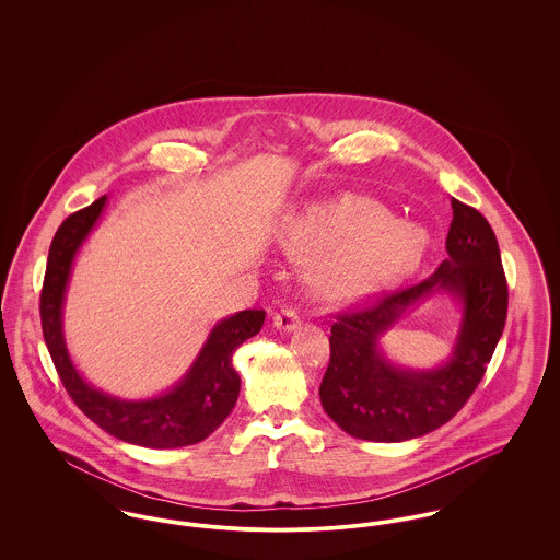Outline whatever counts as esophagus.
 I'll return each mask as SVG.
<instances>
[{"instance_id":"esophagus-1","label":"esophagus","mask_w":560,"mask_h":560,"mask_svg":"<svg viewBox=\"0 0 560 560\" xmlns=\"http://www.w3.org/2000/svg\"><path fill=\"white\" fill-rule=\"evenodd\" d=\"M275 327L277 329H283V331H293L298 325H300V317L293 308H283L279 315H275Z\"/></svg>"}]
</instances>
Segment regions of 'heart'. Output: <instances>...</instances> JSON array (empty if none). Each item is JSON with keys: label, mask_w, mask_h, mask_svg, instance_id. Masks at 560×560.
<instances>
[{"label": "heart", "mask_w": 560, "mask_h": 560, "mask_svg": "<svg viewBox=\"0 0 560 560\" xmlns=\"http://www.w3.org/2000/svg\"><path fill=\"white\" fill-rule=\"evenodd\" d=\"M283 252L306 262V283L323 302H354L397 283L427 254V233L361 195L292 218Z\"/></svg>", "instance_id": "1"}]
</instances>
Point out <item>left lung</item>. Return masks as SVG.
Returning a JSON list of instances; mask_svg holds the SVG:
<instances>
[{"label": "left lung", "instance_id": "8db88e82", "mask_svg": "<svg viewBox=\"0 0 560 560\" xmlns=\"http://www.w3.org/2000/svg\"><path fill=\"white\" fill-rule=\"evenodd\" d=\"M452 208L441 267L422 283L350 308L331 325L320 405L354 439L397 443L447 424L479 386L502 338L508 283L495 233L479 210L453 197ZM439 289L463 302L451 361L427 373L393 366L376 348L378 336L409 305Z\"/></svg>", "mask_w": 560, "mask_h": 560}]
</instances>
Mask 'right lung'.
Wrapping results in <instances>:
<instances>
[{"instance_id": "1", "label": "right lung", "mask_w": 560, "mask_h": 560, "mask_svg": "<svg viewBox=\"0 0 560 560\" xmlns=\"http://www.w3.org/2000/svg\"><path fill=\"white\" fill-rule=\"evenodd\" d=\"M105 203L107 195L80 212L71 213L58 226L50 245L39 315L54 368L75 405L108 434L151 450L195 445L210 436L233 411L241 388L240 373L233 368V352L262 329L267 313L241 311L215 323L187 375L165 395L126 400L90 386L67 352L62 336V302L73 258L96 226Z\"/></svg>"}]
</instances>
